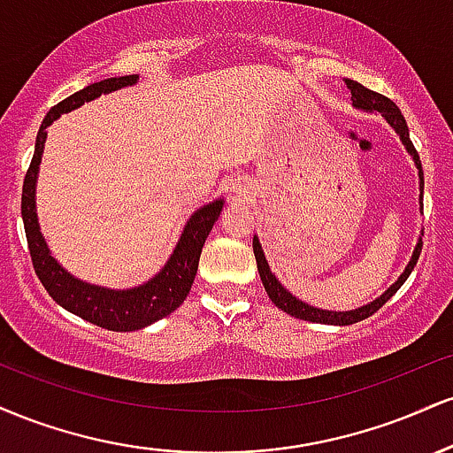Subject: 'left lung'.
Listing matches in <instances>:
<instances>
[{
    "label": "left lung",
    "instance_id": "obj_1",
    "mask_svg": "<svg viewBox=\"0 0 453 453\" xmlns=\"http://www.w3.org/2000/svg\"><path fill=\"white\" fill-rule=\"evenodd\" d=\"M347 87H349L351 91V100H353V106L356 108H362V111H375V112H381L383 117L388 119V123L392 126L396 132L400 134V140H403V144L407 147V150L411 155H413V161L415 165H418L419 170V189H424V173H422V161H419V155L418 150H415L413 142H411L409 138V127H407V121H404L403 112H400V108L394 104L389 97L381 96V93L377 91H371L366 89V87L360 85L357 81H351V78H345ZM424 209V206H422ZM253 253H256V262H257V270H259V277H262V283H264V289H266L268 298L273 300L274 304L279 306L280 311H285L288 315L292 317H298V319H304V321H315V324H332V326H351V324H357V321L366 319V317H371L372 313H377L379 309H381L383 304L388 303L389 298H392L394 294L398 292L400 285L404 283V280L409 279L411 270L415 268V264H418L419 259V253H422V238H419L418 247H415L413 256H411V262L407 264V268H404V273L400 274V279L396 283L392 285V288L388 289L386 294L381 296V298L372 300L371 304L362 306V309H356V311H345V313H341V311H324V309H315V306H309L304 304L303 300H298L296 296H292L288 292V289L283 288V285L279 283L277 277H274L273 273H270L268 268V262L266 257H264V251H262V244L256 236H253Z\"/></svg>",
    "mask_w": 453,
    "mask_h": 453
}]
</instances>
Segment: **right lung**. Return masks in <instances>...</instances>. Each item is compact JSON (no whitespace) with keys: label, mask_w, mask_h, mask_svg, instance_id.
<instances>
[{"label":"right lung","mask_w":453,"mask_h":453,"mask_svg":"<svg viewBox=\"0 0 453 453\" xmlns=\"http://www.w3.org/2000/svg\"><path fill=\"white\" fill-rule=\"evenodd\" d=\"M136 81V74L106 78V81L93 82L85 89L76 91L74 96L65 97L64 102L50 108L42 126H40L38 138H35L34 157H31L27 174H25L23 197H20V215H23L25 223L29 256L31 262H34L35 274L42 280L46 292L70 313L112 332H132L147 327L155 321L164 319L165 315H170L183 304L196 279L202 247H204L206 236H209L215 221L219 219V212L223 209V200H215L211 204L202 206L200 211H196L191 219L187 221L185 230L180 234V241L176 244L168 264L149 283L134 289L114 292V289L82 283V280L72 277L70 273H65L50 256L42 234H40L38 217H35V179H38V165L40 159H42L46 127L64 112H70L85 102L96 100L102 93H111L121 89V87L134 85Z\"/></svg>","instance_id":"obj_1"}]
</instances>
